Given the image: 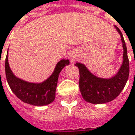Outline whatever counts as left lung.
Listing matches in <instances>:
<instances>
[{"label": "left lung", "mask_w": 135, "mask_h": 135, "mask_svg": "<svg viewBox=\"0 0 135 135\" xmlns=\"http://www.w3.org/2000/svg\"><path fill=\"white\" fill-rule=\"evenodd\" d=\"M115 28L120 34L123 47V61L121 67L115 76L110 78H101L93 75L82 63H76L79 69V87L82 97L87 102L92 104H104L114 100L123 90L129 75L127 48L120 30Z\"/></svg>", "instance_id": "8db88e82"}]
</instances>
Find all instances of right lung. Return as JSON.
Masks as SVG:
<instances>
[{
    "mask_svg": "<svg viewBox=\"0 0 135 135\" xmlns=\"http://www.w3.org/2000/svg\"><path fill=\"white\" fill-rule=\"evenodd\" d=\"M69 64V60L59 61L52 75L39 84L23 81L15 76L8 63V52L5 60V72L9 86L13 93L22 102L36 106L49 105L55 99V92L60 72Z\"/></svg>",
    "mask_w": 135,
    "mask_h": 135,
    "instance_id": "obj_1",
    "label": "right lung"
}]
</instances>
